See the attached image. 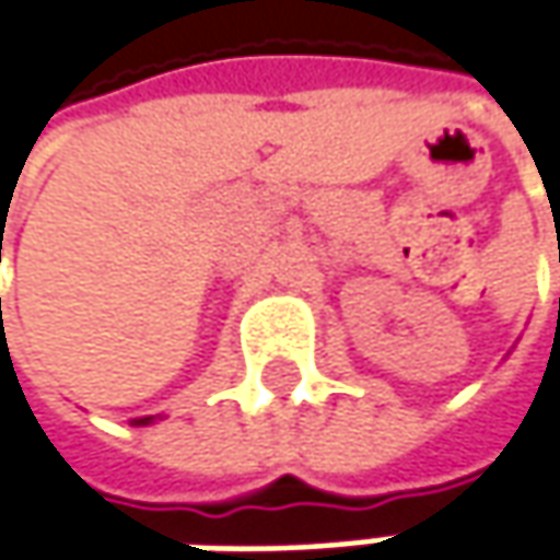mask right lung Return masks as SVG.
<instances>
[{
    "label": "right lung",
    "instance_id": "add662e5",
    "mask_svg": "<svg viewBox=\"0 0 560 560\" xmlns=\"http://www.w3.org/2000/svg\"><path fill=\"white\" fill-rule=\"evenodd\" d=\"M151 421H154V418H132V424H136V428H142V424H151Z\"/></svg>",
    "mask_w": 560,
    "mask_h": 560
}]
</instances>
